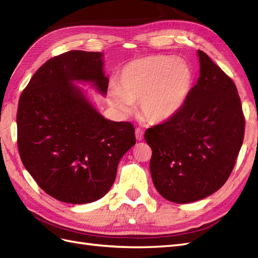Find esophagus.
<instances>
[{
    "label": "esophagus",
    "mask_w": 258,
    "mask_h": 258,
    "mask_svg": "<svg viewBox=\"0 0 258 258\" xmlns=\"http://www.w3.org/2000/svg\"><path fill=\"white\" fill-rule=\"evenodd\" d=\"M135 135H136V140L137 141H142L144 138V131L140 127H137L135 130Z\"/></svg>",
    "instance_id": "esophagus-1"
}]
</instances>
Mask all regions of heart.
I'll return each mask as SVG.
<instances>
[{"instance_id":"obj_1","label":"heart","mask_w":258,"mask_h":258,"mask_svg":"<svg viewBox=\"0 0 258 258\" xmlns=\"http://www.w3.org/2000/svg\"><path fill=\"white\" fill-rule=\"evenodd\" d=\"M194 74L182 58L150 55L124 66L120 87L111 92V103L120 111L141 101V113L147 121H167L179 112L192 90Z\"/></svg>"}]
</instances>
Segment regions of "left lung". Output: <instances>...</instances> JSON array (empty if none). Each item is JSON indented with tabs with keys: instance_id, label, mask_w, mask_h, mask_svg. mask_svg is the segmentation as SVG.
I'll use <instances>...</instances> for the list:
<instances>
[{
	"instance_id": "1",
	"label": "left lung",
	"mask_w": 258,
	"mask_h": 258,
	"mask_svg": "<svg viewBox=\"0 0 258 258\" xmlns=\"http://www.w3.org/2000/svg\"><path fill=\"white\" fill-rule=\"evenodd\" d=\"M197 84L182 109L145 132L154 185L166 200L187 204L217 192L232 172L245 118L236 86L198 50Z\"/></svg>"
}]
</instances>
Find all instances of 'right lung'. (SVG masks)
<instances>
[{"label":"right lung","mask_w":258,"mask_h":258,"mask_svg":"<svg viewBox=\"0 0 258 258\" xmlns=\"http://www.w3.org/2000/svg\"><path fill=\"white\" fill-rule=\"evenodd\" d=\"M101 57L78 50L52 57L19 98V156L38 185L60 202L88 204L103 197L118 161L136 143L133 124L104 118L72 84L91 82L105 95L109 79Z\"/></svg>","instance_id":"obj_1"}]
</instances>
